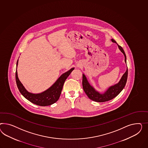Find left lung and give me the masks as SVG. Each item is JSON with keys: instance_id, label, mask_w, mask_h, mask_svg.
I'll use <instances>...</instances> for the list:
<instances>
[{"instance_id": "left-lung-1", "label": "left lung", "mask_w": 148, "mask_h": 148, "mask_svg": "<svg viewBox=\"0 0 148 148\" xmlns=\"http://www.w3.org/2000/svg\"><path fill=\"white\" fill-rule=\"evenodd\" d=\"M112 42H115L116 41L114 39H112ZM117 44V43H116ZM118 47L120 51L123 53L125 57V62L126 63V56L124 53V50L121 46H119L118 44ZM82 86L85 93L87 94L88 97L90 100L94 101L97 102H103L111 100L117 96L124 88L127 77H128V68L127 69L126 72L124 73L123 76H122L119 82L117 84H114L108 88V89L103 94H101L99 92L96 91V90L88 82V80L84 74L82 75Z\"/></svg>"}]
</instances>
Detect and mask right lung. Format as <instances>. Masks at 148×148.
I'll return each instance as SVG.
<instances>
[{"label": "right lung", "instance_id": "1", "mask_svg": "<svg viewBox=\"0 0 148 148\" xmlns=\"http://www.w3.org/2000/svg\"><path fill=\"white\" fill-rule=\"evenodd\" d=\"M18 64V60L16 62V68ZM74 69L72 68L66 73L62 74L56 82L46 90L39 94H33L28 92L21 83L18 77V73L16 72V85L20 93L27 100L34 104L40 106H47L56 102L60 97V94L63 88L65 80Z\"/></svg>", "mask_w": 148, "mask_h": 148}]
</instances>
